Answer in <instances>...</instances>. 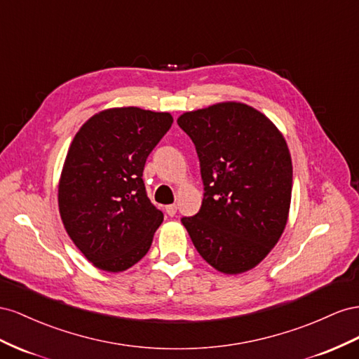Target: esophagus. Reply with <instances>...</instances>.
Returning <instances> with one entry per match:
<instances>
[{
    "mask_svg": "<svg viewBox=\"0 0 359 359\" xmlns=\"http://www.w3.org/2000/svg\"><path fill=\"white\" fill-rule=\"evenodd\" d=\"M165 212L170 215V217H174V215L177 213V206L176 204H170V206L165 208Z\"/></svg>",
    "mask_w": 359,
    "mask_h": 359,
    "instance_id": "1",
    "label": "esophagus"
}]
</instances>
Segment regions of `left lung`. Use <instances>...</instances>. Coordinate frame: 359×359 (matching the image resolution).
<instances>
[{"instance_id":"1","label":"left lung","mask_w":359,"mask_h":359,"mask_svg":"<svg viewBox=\"0 0 359 359\" xmlns=\"http://www.w3.org/2000/svg\"><path fill=\"white\" fill-rule=\"evenodd\" d=\"M177 125L196 146L204 187L198 213L182 218L194 247L219 272L252 269L289 217L293 170L284 137L238 102L185 112Z\"/></svg>"}]
</instances>
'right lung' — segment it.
<instances>
[{"label": "right lung", "mask_w": 359, "mask_h": 359, "mask_svg": "<svg viewBox=\"0 0 359 359\" xmlns=\"http://www.w3.org/2000/svg\"><path fill=\"white\" fill-rule=\"evenodd\" d=\"M171 125L168 112L112 108L72 141L58 208L70 239L96 268L121 272L147 254L163 213L147 197L142 171Z\"/></svg>", "instance_id": "add662e5"}]
</instances>
